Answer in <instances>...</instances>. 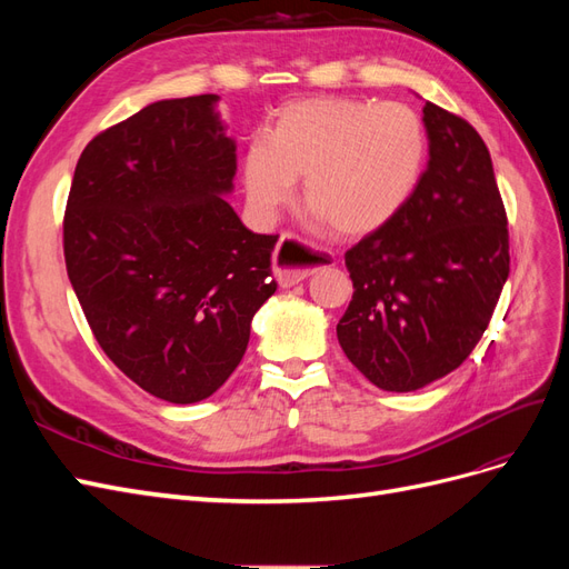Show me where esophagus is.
<instances>
[{
    "label": "esophagus",
    "mask_w": 569,
    "mask_h": 569,
    "mask_svg": "<svg viewBox=\"0 0 569 569\" xmlns=\"http://www.w3.org/2000/svg\"><path fill=\"white\" fill-rule=\"evenodd\" d=\"M325 266H330V258L308 249L303 242H299V239L291 234H282L272 253V270L280 287H295L306 278H311L316 270Z\"/></svg>",
    "instance_id": "34e87169"
}]
</instances>
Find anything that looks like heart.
<instances>
[{"label":"heart","mask_w":569,"mask_h":569,"mask_svg":"<svg viewBox=\"0 0 569 569\" xmlns=\"http://www.w3.org/2000/svg\"><path fill=\"white\" fill-rule=\"evenodd\" d=\"M427 132L399 101L313 97L287 104L266 140L247 144L251 213L272 220L303 180V201L339 237H368L399 216L425 173Z\"/></svg>","instance_id":"obj_1"}]
</instances>
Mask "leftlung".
Returning a JSON list of instances; mask_svg holds the SVG:
<instances>
[{
  "mask_svg": "<svg viewBox=\"0 0 569 569\" xmlns=\"http://www.w3.org/2000/svg\"><path fill=\"white\" fill-rule=\"evenodd\" d=\"M422 123L429 161L416 194L343 256L353 297L337 339L385 391H416L456 370L510 272L508 218L485 140L432 101Z\"/></svg>",
  "mask_w": 569,
  "mask_h": 569,
  "instance_id": "left-lung-1",
  "label": "left lung"
}]
</instances>
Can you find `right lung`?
Returning a JSON list of instances; mask_svg holds the SVG:
<instances>
[{
    "mask_svg": "<svg viewBox=\"0 0 569 569\" xmlns=\"http://www.w3.org/2000/svg\"><path fill=\"white\" fill-rule=\"evenodd\" d=\"M218 99L153 101L97 134L63 218L68 280L99 347L168 403L226 385L278 289V237L251 232L226 199L237 144Z\"/></svg>",
    "mask_w": 569,
    "mask_h": 569,
    "instance_id": "right-lung-1",
    "label": "right lung"
}]
</instances>
